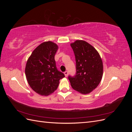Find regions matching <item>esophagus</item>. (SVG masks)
Returning a JSON list of instances; mask_svg holds the SVG:
<instances>
[{"label": "esophagus", "instance_id": "34e87169", "mask_svg": "<svg viewBox=\"0 0 132 132\" xmlns=\"http://www.w3.org/2000/svg\"><path fill=\"white\" fill-rule=\"evenodd\" d=\"M64 73V75H65V76L66 77H68V72L67 71H65V72Z\"/></svg>", "mask_w": 132, "mask_h": 132}]
</instances>
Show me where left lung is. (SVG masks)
I'll return each mask as SVG.
<instances>
[{"label": "left lung", "instance_id": "1", "mask_svg": "<svg viewBox=\"0 0 132 132\" xmlns=\"http://www.w3.org/2000/svg\"><path fill=\"white\" fill-rule=\"evenodd\" d=\"M76 62V75L69 76L71 87L82 94H89L100 82L103 63L98 52L89 43L77 40L70 44Z\"/></svg>", "mask_w": 132, "mask_h": 132}]
</instances>
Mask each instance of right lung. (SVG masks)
Wrapping results in <instances>:
<instances>
[{
    "instance_id": "obj_1",
    "label": "right lung",
    "mask_w": 132,
    "mask_h": 132,
    "mask_svg": "<svg viewBox=\"0 0 132 132\" xmlns=\"http://www.w3.org/2000/svg\"><path fill=\"white\" fill-rule=\"evenodd\" d=\"M58 47L51 41L45 42L36 48L28 59L25 67L26 79L36 93L47 96L57 89L64 74L58 70L54 55Z\"/></svg>"
}]
</instances>
